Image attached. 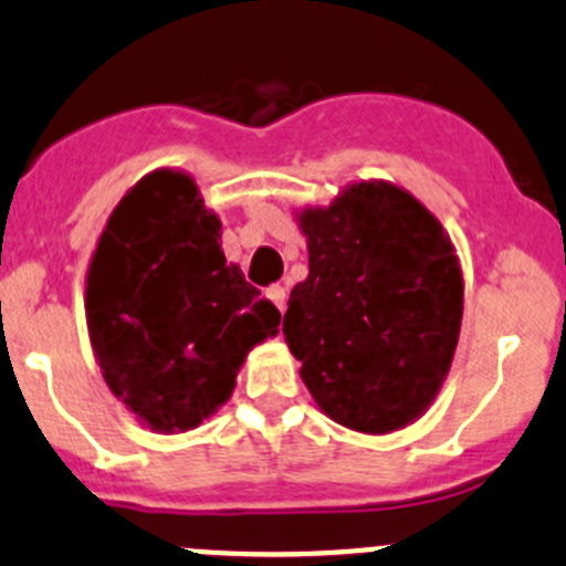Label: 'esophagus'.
Returning <instances> with one entry per match:
<instances>
[{
    "label": "esophagus",
    "instance_id": "34e87169",
    "mask_svg": "<svg viewBox=\"0 0 566 566\" xmlns=\"http://www.w3.org/2000/svg\"><path fill=\"white\" fill-rule=\"evenodd\" d=\"M268 301H271L273 306H276L279 312H284V306H287V290L282 287V284H271V287L265 290Z\"/></svg>",
    "mask_w": 566,
    "mask_h": 566
}]
</instances>
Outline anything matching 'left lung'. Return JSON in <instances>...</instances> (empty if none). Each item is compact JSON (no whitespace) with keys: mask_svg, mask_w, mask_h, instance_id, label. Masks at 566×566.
<instances>
[{"mask_svg":"<svg viewBox=\"0 0 566 566\" xmlns=\"http://www.w3.org/2000/svg\"><path fill=\"white\" fill-rule=\"evenodd\" d=\"M310 276L290 293L284 339L317 408L347 430L413 424L452 367L462 271L449 232L405 188L350 182L295 213Z\"/></svg>","mask_w":566,"mask_h":566,"instance_id":"8db88e82","label":"left lung"}]
</instances>
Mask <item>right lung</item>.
Here are the masks:
<instances>
[{
    "mask_svg": "<svg viewBox=\"0 0 566 566\" xmlns=\"http://www.w3.org/2000/svg\"><path fill=\"white\" fill-rule=\"evenodd\" d=\"M219 241L221 221L193 177L164 167L125 191L90 260L95 361L153 432L202 424L232 397L251 347L279 334V310Z\"/></svg>",
    "mask_w": 566,
    "mask_h": 566,
    "instance_id": "right-lung-1",
    "label": "right lung"
}]
</instances>
